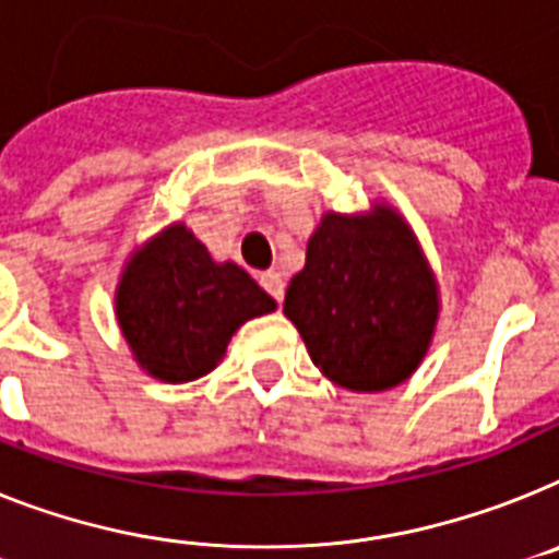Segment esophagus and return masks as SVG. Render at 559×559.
<instances>
[{"label":"esophagus","mask_w":559,"mask_h":559,"mask_svg":"<svg viewBox=\"0 0 559 559\" xmlns=\"http://www.w3.org/2000/svg\"><path fill=\"white\" fill-rule=\"evenodd\" d=\"M261 287H264L275 301H284V278H281L278 270L261 272Z\"/></svg>","instance_id":"esophagus-1"}]
</instances>
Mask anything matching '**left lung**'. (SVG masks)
Returning <instances> with one entry per match:
<instances>
[{"mask_svg":"<svg viewBox=\"0 0 559 559\" xmlns=\"http://www.w3.org/2000/svg\"><path fill=\"white\" fill-rule=\"evenodd\" d=\"M309 358L349 392H386L424 364L440 287L415 229L386 201L323 213L284 298Z\"/></svg>","mask_w":559,"mask_h":559,"instance_id":"8db88e82","label":"left lung"}]
</instances>
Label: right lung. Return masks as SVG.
<instances>
[{
	"instance_id": "1",
	"label": "right lung",
	"mask_w": 559,
	"mask_h": 559,
	"mask_svg": "<svg viewBox=\"0 0 559 559\" xmlns=\"http://www.w3.org/2000/svg\"><path fill=\"white\" fill-rule=\"evenodd\" d=\"M278 304L236 261H215L185 222L139 243L116 284V321L144 374L162 383L204 378L229 337Z\"/></svg>"
}]
</instances>
